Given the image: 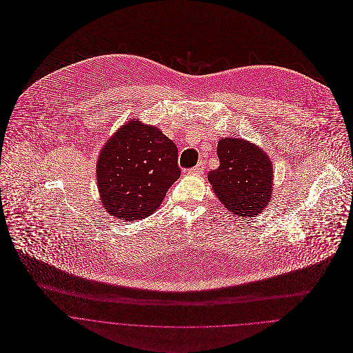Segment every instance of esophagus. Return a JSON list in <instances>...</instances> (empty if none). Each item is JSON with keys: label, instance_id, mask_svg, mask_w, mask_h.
Returning <instances> with one entry per match:
<instances>
[{"label": "esophagus", "instance_id": "34e87169", "mask_svg": "<svg viewBox=\"0 0 353 353\" xmlns=\"http://www.w3.org/2000/svg\"><path fill=\"white\" fill-rule=\"evenodd\" d=\"M202 171H203V164L202 163H199L196 167H193L192 170H189V174H202Z\"/></svg>", "mask_w": 353, "mask_h": 353}]
</instances>
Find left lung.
Instances as JSON below:
<instances>
[{
  "instance_id": "8db88e82",
  "label": "left lung",
  "mask_w": 353,
  "mask_h": 353,
  "mask_svg": "<svg viewBox=\"0 0 353 353\" xmlns=\"http://www.w3.org/2000/svg\"><path fill=\"white\" fill-rule=\"evenodd\" d=\"M220 165L208 172L214 194L236 216L252 217L270 202L273 165L269 156L243 139H221L217 144Z\"/></svg>"
}]
</instances>
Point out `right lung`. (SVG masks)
Here are the masks:
<instances>
[{
	"label": "right lung",
	"instance_id": "obj_1",
	"mask_svg": "<svg viewBox=\"0 0 353 353\" xmlns=\"http://www.w3.org/2000/svg\"><path fill=\"white\" fill-rule=\"evenodd\" d=\"M179 176L174 141L137 119L105 141L97 165L101 203L123 221L151 216Z\"/></svg>",
	"mask_w": 353,
	"mask_h": 353
}]
</instances>
